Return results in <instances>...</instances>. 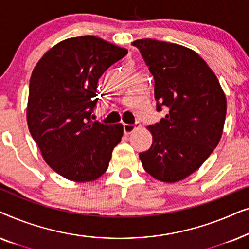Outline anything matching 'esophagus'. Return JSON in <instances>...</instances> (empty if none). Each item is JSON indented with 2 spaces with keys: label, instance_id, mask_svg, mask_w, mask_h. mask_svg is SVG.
Instances as JSON below:
<instances>
[{
  "label": "esophagus",
  "instance_id": "34e87169",
  "mask_svg": "<svg viewBox=\"0 0 249 249\" xmlns=\"http://www.w3.org/2000/svg\"><path fill=\"white\" fill-rule=\"evenodd\" d=\"M139 128H141V124H139V122H136V124H124V134H127V135L132 134V132L136 131Z\"/></svg>",
  "mask_w": 249,
  "mask_h": 249
}]
</instances>
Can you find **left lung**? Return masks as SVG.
Listing matches in <instances>:
<instances>
[{
    "mask_svg": "<svg viewBox=\"0 0 249 249\" xmlns=\"http://www.w3.org/2000/svg\"><path fill=\"white\" fill-rule=\"evenodd\" d=\"M154 77L156 110L168 114L148 127L153 142L139 153L145 171L163 182L195 172L222 136L227 100L217 78L195 51L145 38L132 42Z\"/></svg>",
    "mask_w": 249,
    "mask_h": 249,
    "instance_id": "obj_1",
    "label": "left lung"
}]
</instances>
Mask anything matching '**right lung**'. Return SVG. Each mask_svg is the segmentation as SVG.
I'll list each match as a JSON object with an SVG mask.
<instances>
[{
  "label": "right lung",
  "instance_id": "add662e5",
  "mask_svg": "<svg viewBox=\"0 0 249 249\" xmlns=\"http://www.w3.org/2000/svg\"><path fill=\"white\" fill-rule=\"evenodd\" d=\"M128 51L95 36L62 40L44 54L29 83L27 124L44 160L72 181L107 171L124 125L91 120L104 71Z\"/></svg>",
  "mask_w": 249,
  "mask_h": 249
}]
</instances>
